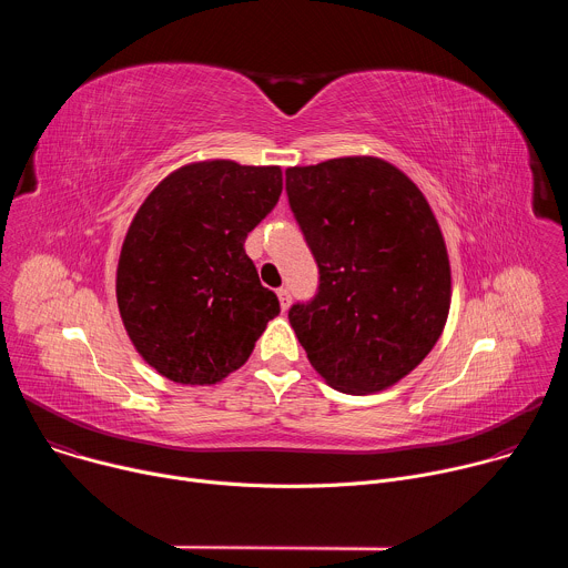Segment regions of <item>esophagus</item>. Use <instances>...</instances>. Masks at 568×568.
Here are the masks:
<instances>
[{
    "mask_svg": "<svg viewBox=\"0 0 568 568\" xmlns=\"http://www.w3.org/2000/svg\"><path fill=\"white\" fill-rule=\"evenodd\" d=\"M276 294H278V298H281V307H283V312H287V307H290V303H292V294H290V290H287V287H278V290H276Z\"/></svg>",
    "mask_w": 568,
    "mask_h": 568,
    "instance_id": "esophagus-1",
    "label": "esophagus"
}]
</instances>
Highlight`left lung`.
I'll return each instance as SVG.
<instances>
[{"label": "left lung", "instance_id": "obj_1", "mask_svg": "<svg viewBox=\"0 0 568 568\" xmlns=\"http://www.w3.org/2000/svg\"><path fill=\"white\" fill-rule=\"evenodd\" d=\"M290 209L318 267L287 318L314 371L344 393H375L436 346L452 276L420 189L375 156L287 169Z\"/></svg>", "mask_w": 568, "mask_h": 568}]
</instances>
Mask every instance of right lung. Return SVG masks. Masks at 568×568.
I'll list each match as a JSON object with an SVG mask.
<instances>
[{
    "label": "right lung",
    "mask_w": 568,
    "mask_h": 568,
    "mask_svg": "<svg viewBox=\"0 0 568 568\" xmlns=\"http://www.w3.org/2000/svg\"><path fill=\"white\" fill-rule=\"evenodd\" d=\"M278 166L215 159L184 166L136 211L116 301L139 355L178 384H215L245 364L278 312L245 240L276 206Z\"/></svg>",
    "instance_id": "1"
}]
</instances>
